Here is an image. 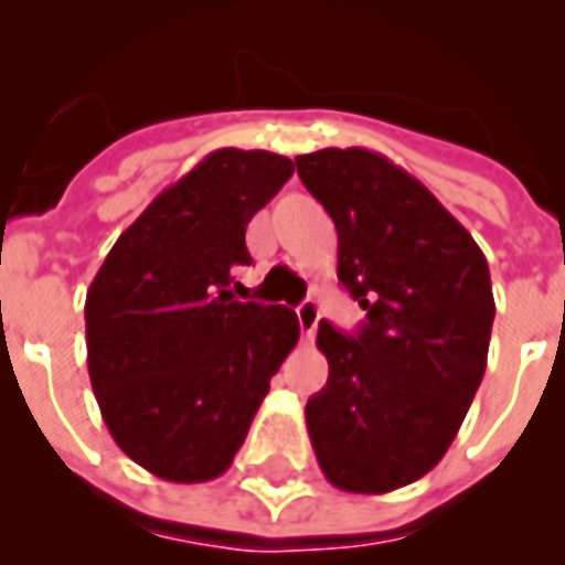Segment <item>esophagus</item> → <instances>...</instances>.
<instances>
[{
  "mask_svg": "<svg viewBox=\"0 0 565 565\" xmlns=\"http://www.w3.org/2000/svg\"><path fill=\"white\" fill-rule=\"evenodd\" d=\"M297 320H300L302 334L311 340V337H315V331H317V322H320V308H317V302L315 300L302 302V306L297 308Z\"/></svg>",
  "mask_w": 565,
  "mask_h": 565,
  "instance_id": "1",
  "label": "esophagus"
}]
</instances>
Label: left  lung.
<instances>
[{
  "instance_id": "1",
  "label": "left lung",
  "mask_w": 565,
  "mask_h": 565,
  "mask_svg": "<svg viewBox=\"0 0 565 565\" xmlns=\"http://www.w3.org/2000/svg\"><path fill=\"white\" fill-rule=\"evenodd\" d=\"M337 228V277L365 311L345 337L322 320L329 383L306 426L329 483L385 494L443 460L489 356V263L440 200L369 148L294 159Z\"/></svg>"
}]
</instances>
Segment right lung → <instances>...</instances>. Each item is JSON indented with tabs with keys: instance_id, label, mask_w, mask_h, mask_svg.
<instances>
[{
	"instance_id": "right-lung-1",
	"label": "right lung",
	"mask_w": 565,
	"mask_h": 565,
	"mask_svg": "<svg viewBox=\"0 0 565 565\" xmlns=\"http://www.w3.org/2000/svg\"><path fill=\"white\" fill-rule=\"evenodd\" d=\"M291 173L271 151H211L119 234L88 288V374L105 426L168 483L228 471L300 340L291 308L231 291V271L250 265V216Z\"/></svg>"
}]
</instances>
